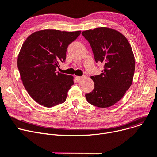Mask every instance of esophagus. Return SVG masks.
Wrapping results in <instances>:
<instances>
[{
	"mask_svg": "<svg viewBox=\"0 0 157 157\" xmlns=\"http://www.w3.org/2000/svg\"><path fill=\"white\" fill-rule=\"evenodd\" d=\"M76 80H77V81H80L81 80V79H82V77L81 76H76Z\"/></svg>",
	"mask_w": 157,
	"mask_h": 157,
	"instance_id": "obj_1",
	"label": "esophagus"
}]
</instances>
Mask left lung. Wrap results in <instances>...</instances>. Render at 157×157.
Wrapping results in <instances>:
<instances>
[{
  "mask_svg": "<svg viewBox=\"0 0 157 157\" xmlns=\"http://www.w3.org/2000/svg\"><path fill=\"white\" fill-rule=\"evenodd\" d=\"M90 44L95 62L104 64L99 75L91 76L93 90L85 94L90 104L99 108L113 105L130 87L135 72V58L126 38L117 31L98 28L82 32Z\"/></svg>",
  "mask_w": 157,
  "mask_h": 157,
  "instance_id": "8db88e82",
  "label": "left lung"
}]
</instances>
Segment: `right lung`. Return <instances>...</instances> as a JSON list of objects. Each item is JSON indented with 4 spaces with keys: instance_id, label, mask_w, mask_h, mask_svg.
I'll list each match as a JSON object with an SVG mask.
<instances>
[{
    "instance_id": "1",
    "label": "right lung",
    "mask_w": 157,
    "mask_h": 157,
    "mask_svg": "<svg viewBox=\"0 0 157 157\" xmlns=\"http://www.w3.org/2000/svg\"><path fill=\"white\" fill-rule=\"evenodd\" d=\"M80 33L45 29L33 33L24 42L18 69L25 90L40 105L51 108L65 101L73 76L56 72V68L65 62L68 46Z\"/></svg>"
}]
</instances>
